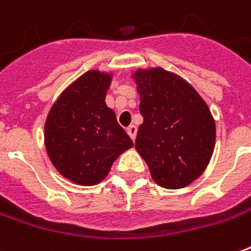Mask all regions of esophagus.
Listing matches in <instances>:
<instances>
[{"mask_svg":"<svg viewBox=\"0 0 251 251\" xmlns=\"http://www.w3.org/2000/svg\"><path fill=\"white\" fill-rule=\"evenodd\" d=\"M127 134H129L131 140L134 141V140H136V136H137V127L134 125L129 126V127H127Z\"/></svg>","mask_w":251,"mask_h":251,"instance_id":"esophagus-1","label":"esophagus"}]
</instances>
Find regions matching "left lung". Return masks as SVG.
<instances>
[{
  "label": "left lung",
  "instance_id": "8db88e82",
  "mask_svg": "<svg viewBox=\"0 0 251 251\" xmlns=\"http://www.w3.org/2000/svg\"><path fill=\"white\" fill-rule=\"evenodd\" d=\"M144 122L136 150L152 179L166 189H180L197 179L211 160L216 126L199 92L182 77L163 68L133 75Z\"/></svg>",
  "mask_w": 251,
  "mask_h": 251
}]
</instances>
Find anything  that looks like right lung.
<instances>
[{
  "mask_svg": "<svg viewBox=\"0 0 251 251\" xmlns=\"http://www.w3.org/2000/svg\"><path fill=\"white\" fill-rule=\"evenodd\" d=\"M110 84V73H84L59 95L45 124V145L52 166L81 186L101 182L115 159L133 147L104 101Z\"/></svg>",
  "mask_w": 251,
  "mask_h": 251,
  "instance_id": "right-lung-1",
  "label": "right lung"
}]
</instances>
